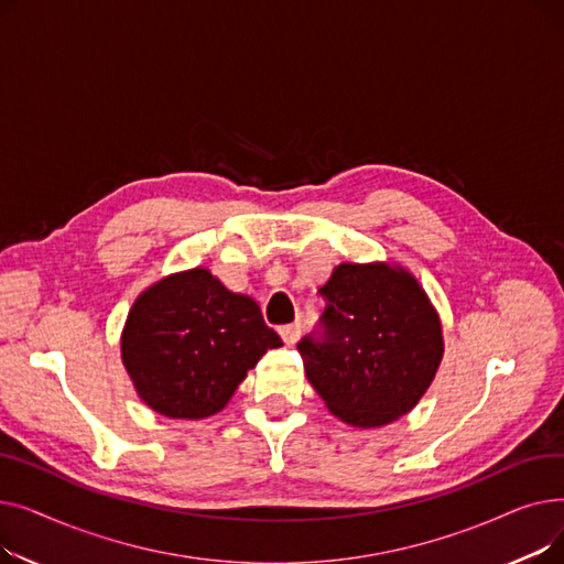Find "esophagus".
Returning a JSON list of instances; mask_svg holds the SVG:
<instances>
[{
  "label": "esophagus",
  "mask_w": 564,
  "mask_h": 564,
  "mask_svg": "<svg viewBox=\"0 0 564 564\" xmlns=\"http://www.w3.org/2000/svg\"><path fill=\"white\" fill-rule=\"evenodd\" d=\"M279 334H281V338H283L285 345H294V343L300 340L302 327H300V324H285V327L279 329Z\"/></svg>",
  "instance_id": "34e87169"
}]
</instances>
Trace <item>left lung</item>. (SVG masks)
Wrapping results in <instances>:
<instances>
[{
    "mask_svg": "<svg viewBox=\"0 0 564 564\" xmlns=\"http://www.w3.org/2000/svg\"><path fill=\"white\" fill-rule=\"evenodd\" d=\"M319 294L324 336L297 345L311 387L351 427L402 419L443 359L441 317L427 292L402 264L340 262Z\"/></svg>",
    "mask_w": 564,
    "mask_h": 564,
    "instance_id": "left-lung-1",
    "label": "left lung"
}]
</instances>
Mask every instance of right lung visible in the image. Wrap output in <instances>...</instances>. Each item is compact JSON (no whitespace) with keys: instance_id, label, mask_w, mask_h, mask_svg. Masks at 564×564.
I'll list each match as a JSON object with an SVG mask.
<instances>
[{"instance_id":"1","label":"right lung","mask_w":564,"mask_h":564,"mask_svg":"<svg viewBox=\"0 0 564 564\" xmlns=\"http://www.w3.org/2000/svg\"><path fill=\"white\" fill-rule=\"evenodd\" d=\"M281 345L249 294L194 267L134 300L121 359L145 406L166 419L200 421L219 413L262 354Z\"/></svg>"}]
</instances>
